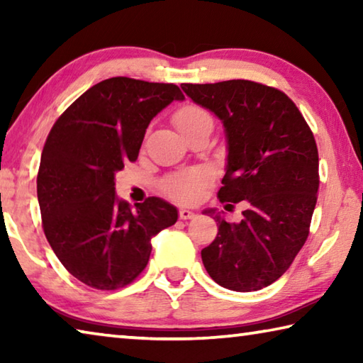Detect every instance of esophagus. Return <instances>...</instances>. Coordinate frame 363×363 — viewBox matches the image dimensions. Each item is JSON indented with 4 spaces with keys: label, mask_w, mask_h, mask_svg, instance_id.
Masks as SVG:
<instances>
[{
    "label": "esophagus",
    "mask_w": 363,
    "mask_h": 363,
    "mask_svg": "<svg viewBox=\"0 0 363 363\" xmlns=\"http://www.w3.org/2000/svg\"><path fill=\"white\" fill-rule=\"evenodd\" d=\"M196 216V214L194 213V211H190V210H184V208H182V210L179 211V218L181 219H184V220H187V219H194Z\"/></svg>",
    "instance_id": "obj_1"
}]
</instances>
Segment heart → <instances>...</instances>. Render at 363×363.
<instances>
[{"instance_id": "1", "label": "heart", "mask_w": 363, "mask_h": 363, "mask_svg": "<svg viewBox=\"0 0 363 363\" xmlns=\"http://www.w3.org/2000/svg\"><path fill=\"white\" fill-rule=\"evenodd\" d=\"M201 121H211V116L196 106H184L174 115V123L182 134ZM208 176L201 169H190L171 176L164 182V190L179 201H194L205 187Z\"/></svg>"}]
</instances>
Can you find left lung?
<instances>
[{
  "instance_id": "obj_1",
  "label": "left lung",
  "mask_w": 363,
  "mask_h": 363,
  "mask_svg": "<svg viewBox=\"0 0 363 363\" xmlns=\"http://www.w3.org/2000/svg\"><path fill=\"white\" fill-rule=\"evenodd\" d=\"M181 88L223 123L227 163L219 200L247 205L240 223H227L214 208L203 211L219 230L201 261L218 285L257 291L284 275L309 235L318 190L314 134L275 88L248 79Z\"/></svg>"
}]
</instances>
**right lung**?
<instances>
[{
  "label": "right lung",
  "mask_w": 363,
  "mask_h": 363,
  "mask_svg": "<svg viewBox=\"0 0 363 363\" xmlns=\"http://www.w3.org/2000/svg\"><path fill=\"white\" fill-rule=\"evenodd\" d=\"M173 101H184L176 84L108 78L49 133L36 177L43 229L62 266L88 286L131 284L149 262L152 238L177 220L163 199L131 210L115 194V174L138 158L150 121Z\"/></svg>",
  "instance_id": "right-lung-1"
}]
</instances>
